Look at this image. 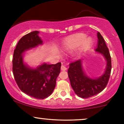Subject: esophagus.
Wrapping results in <instances>:
<instances>
[{
  "label": "esophagus",
  "mask_w": 124,
  "mask_h": 124,
  "mask_svg": "<svg viewBox=\"0 0 124 124\" xmlns=\"http://www.w3.org/2000/svg\"><path fill=\"white\" fill-rule=\"evenodd\" d=\"M61 69H62V70H66L67 69V68L65 67V66L62 65V67H61Z\"/></svg>",
  "instance_id": "obj_1"
}]
</instances>
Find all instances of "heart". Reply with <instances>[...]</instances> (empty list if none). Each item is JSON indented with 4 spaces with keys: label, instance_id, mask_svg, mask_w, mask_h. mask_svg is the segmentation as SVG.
I'll return each instance as SVG.
<instances>
[{
    "label": "heart",
    "instance_id": "heart-1",
    "mask_svg": "<svg viewBox=\"0 0 124 124\" xmlns=\"http://www.w3.org/2000/svg\"><path fill=\"white\" fill-rule=\"evenodd\" d=\"M93 41L91 38L86 37L84 34H78L69 37L62 44V49L64 51H72V55L78 57L91 46Z\"/></svg>",
    "mask_w": 124,
    "mask_h": 124
}]
</instances>
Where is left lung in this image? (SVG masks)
<instances>
[{
  "instance_id": "1",
  "label": "left lung",
  "mask_w": 124,
  "mask_h": 124,
  "mask_svg": "<svg viewBox=\"0 0 124 124\" xmlns=\"http://www.w3.org/2000/svg\"><path fill=\"white\" fill-rule=\"evenodd\" d=\"M98 43L96 53L104 57L106 62L104 72L98 77H91L85 73L81 59L69 64L68 74L74 93L82 98H88L102 91L106 87L111 71V59L108 47L101 33H97Z\"/></svg>"
}]
</instances>
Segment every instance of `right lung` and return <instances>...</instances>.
Listing matches in <instances>:
<instances>
[{
  "label": "right lung",
  "mask_w": 124,
  "mask_h": 124,
  "mask_svg": "<svg viewBox=\"0 0 124 124\" xmlns=\"http://www.w3.org/2000/svg\"><path fill=\"white\" fill-rule=\"evenodd\" d=\"M39 33L38 31L31 32L20 39L13 53L12 70L15 81L23 92L36 99H43L55 89L62 64L42 62L31 67L24 62L23 57L28 51L43 45Z\"/></svg>",
  "instance_id": "right-lung-1"
}]
</instances>
